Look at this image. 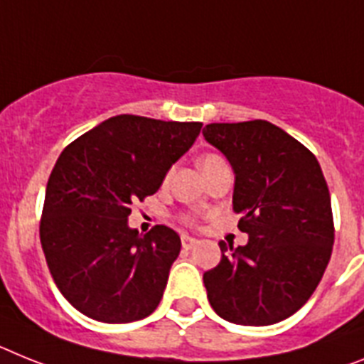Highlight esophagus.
<instances>
[{
	"label": "esophagus",
	"instance_id": "1",
	"mask_svg": "<svg viewBox=\"0 0 364 364\" xmlns=\"http://www.w3.org/2000/svg\"><path fill=\"white\" fill-rule=\"evenodd\" d=\"M181 244L185 250H192L198 244V239H194V237H188V235H181Z\"/></svg>",
	"mask_w": 364,
	"mask_h": 364
}]
</instances>
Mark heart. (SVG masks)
<instances>
[{"label": "heart", "mask_w": 364, "mask_h": 364, "mask_svg": "<svg viewBox=\"0 0 364 364\" xmlns=\"http://www.w3.org/2000/svg\"><path fill=\"white\" fill-rule=\"evenodd\" d=\"M218 161H222V157H218V155L215 154H207L200 159V168H205L213 163H218Z\"/></svg>", "instance_id": "heart-1"}]
</instances>
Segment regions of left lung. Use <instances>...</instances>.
I'll list each match as a JSON object with an SVG mask.
<instances>
[{
	"label": "left lung",
	"mask_w": 364,
	"mask_h": 364,
	"mask_svg": "<svg viewBox=\"0 0 364 364\" xmlns=\"http://www.w3.org/2000/svg\"><path fill=\"white\" fill-rule=\"evenodd\" d=\"M203 136L233 168V209L248 233L246 246L220 242L218 267L203 274L210 307L240 326L281 322L309 300L331 257V198L322 168L267 120L209 124Z\"/></svg>",
	"instance_id": "8db88e82"
}]
</instances>
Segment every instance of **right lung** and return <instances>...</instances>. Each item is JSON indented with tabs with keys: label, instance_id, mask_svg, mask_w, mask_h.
I'll list each match as a JSON object with an SVG mask.
<instances>
[{
	"label": "right lung",
	"instance_id": "obj_1",
	"mask_svg": "<svg viewBox=\"0 0 364 364\" xmlns=\"http://www.w3.org/2000/svg\"><path fill=\"white\" fill-rule=\"evenodd\" d=\"M200 131V122L112 116L57 159L41 242L55 285L79 313L127 323L157 309L181 239L166 225L146 235L129 228L131 203L159 191Z\"/></svg>",
	"mask_w": 364,
	"mask_h": 364
}]
</instances>
